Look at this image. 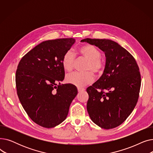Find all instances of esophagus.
Instances as JSON below:
<instances>
[{"mask_svg":"<svg viewBox=\"0 0 153 153\" xmlns=\"http://www.w3.org/2000/svg\"><path fill=\"white\" fill-rule=\"evenodd\" d=\"M77 90H78L79 92H81L84 91L85 89L84 88H82V87H77Z\"/></svg>","mask_w":153,"mask_h":153,"instance_id":"esophagus-1","label":"esophagus"}]
</instances>
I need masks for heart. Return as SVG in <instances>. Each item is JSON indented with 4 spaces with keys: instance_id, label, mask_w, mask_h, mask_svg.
<instances>
[{
    "instance_id": "obj_1",
    "label": "heart",
    "mask_w": 153,
    "mask_h": 153,
    "mask_svg": "<svg viewBox=\"0 0 153 153\" xmlns=\"http://www.w3.org/2000/svg\"><path fill=\"white\" fill-rule=\"evenodd\" d=\"M79 54L87 61L85 68V72H74L68 74L66 81L68 83L77 87H83L91 84L94 81V74H101L105 68V63L100 58L101 53L99 49L92 45H85L81 47L78 50ZM76 54L71 50L67 51L64 54L62 58V65L67 71L73 68Z\"/></svg>"
}]
</instances>
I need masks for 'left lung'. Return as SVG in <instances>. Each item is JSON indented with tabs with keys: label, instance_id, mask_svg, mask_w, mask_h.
<instances>
[{
	"label": "left lung",
	"instance_id": "left-lung-1",
	"mask_svg": "<svg viewBox=\"0 0 153 153\" xmlns=\"http://www.w3.org/2000/svg\"><path fill=\"white\" fill-rule=\"evenodd\" d=\"M81 42L105 53L103 74L86 90L87 110L94 123L111 129L123 123L137 103L141 82L139 67L133 56L112 40L85 38Z\"/></svg>",
	"mask_w": 153,
	"mask_h": 153
}]
</instances>
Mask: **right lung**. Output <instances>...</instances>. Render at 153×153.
<instances>
[{
	"label": "right lung",
	"mask_w": 153,
	"mask_h": 153,
	"mask_svg": "<svg viewBox=\"0 0 153 153\" xmlns=\"http://www.w3.org/2000/svg\"><path fill=\"white\" fill-rule=\"evenodd\" d=\"M75 42L72 38L43 42L19 63L15 74L18 97L29 117L39 126L50 128L61 123L77 94L75 85L61 84L65 74L62 56Z\"/></svg>",
	"instance_id": "1"
}]
</instances>
